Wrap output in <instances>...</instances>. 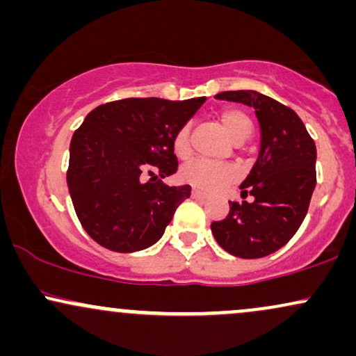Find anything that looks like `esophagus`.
<instances>
[{"label": "esophagus", "instance_id": "1", "mask_svg": "<svg viewBox=\"0 0 356 356\" xmlns=\"http://www.w3.org/2000/svg\"><path fill=\"white\" fill-rule=\"evenodd\" d=\"M191 195H192V197H194V199H206V197H207L206 192H202V191H199V189H192Z\"/></svg>", "mask_w": 356, "mask_h": 356}]
</instances>
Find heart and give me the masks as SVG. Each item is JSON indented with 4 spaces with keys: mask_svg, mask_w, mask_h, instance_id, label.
I'll list each match as a JSON object with an SVG mask.
<instances>
[{
    "mask_svg": "<svg viewBox=\"0 0 356 356\" xmlns=\"http://www.w3.org/2000/svg\"><path fill=\"white\" fill-rule=\"evenodd\" d=\"M220 122L226 129L227 136L232 138L236 144H243L251 136V120L243 110L239 108H226L220 112ZM174 154L179 159H187L191 154V129L189 125H182L175 132L172 140ZM181 181L189 184V186L206 192H214L229 186L238 179V170L229 164H218V162L204 161V159H195V161L187 162L182 167Z\"/></svg>",
    "mask_w": 356,
    "mask_h": 356,
    "instance_id": "obj_1",
    "label": "heart"
}]
</instances>
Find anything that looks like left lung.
<instances>
[{"instance_id": "1", "label": "left lung", "mask_w": 356, "mask_h": 356, "mask_svg": "<svg viewBox=\"0 0 356 356\" xmlns=\"http://www.w3.org/2000/svg\"><path fill=\"white\" fill-rule=\"evenodd\" d=\"M218 99L254 108L261 125V149L241 184L252 201L229 202V214L211 231L224 251L243 259L273 254L300 229L316 186V145L301 118L271 97L254 90L220 92Z\"/></svg>"}]
</instances>
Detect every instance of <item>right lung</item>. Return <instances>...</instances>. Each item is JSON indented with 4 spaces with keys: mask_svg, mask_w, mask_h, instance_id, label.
Returning <instances> with one entry per match:
<instances>
[{
    "mask_svg": "<svg viewBox=\"0 0 356 356\" xmlns=\"http://www.w3.org/2000/svg\"><path fill=\"white\" fill-rule=\"evenodd\" d=\"M204 102L124 99L85 117L72 137L67 184L76 218L95 243L136 252L162 238L191 186L169 187L161 179L177 172L174 136Z\"/></svg>",
    "mask_w": 356,
    "mask_h": 356,
    "instance_id": "add662e5",
    "label": "right lung"
}]
</instances>
